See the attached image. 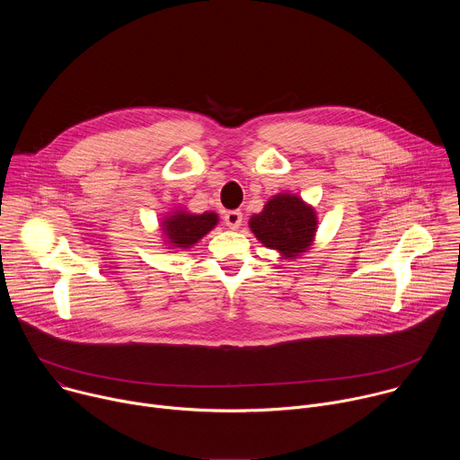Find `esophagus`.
<instances>
[{"label": "esophagus", "mask_w": 460, "mask_h": 460, "mask_svg": "<svg viewBox=\"0 0 460 460\" xmlns=\"http://www.w3.org/2000/svg\"><path fill=\"white\" fill-rule=\"evenodd\" d=\"M242 220H243V217H242V211H240V209L227 211L226 217H224V222H226V226H227L229 229H238V227L242 226Z\"/></svg>", "instance_id": "1"}]
</instances>
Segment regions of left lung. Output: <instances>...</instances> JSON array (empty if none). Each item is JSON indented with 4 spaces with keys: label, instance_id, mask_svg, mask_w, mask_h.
Segmentation results:
<instances>
[{
    "label": "left lung",
    "instance_id": "8db88e82",
    "mask_svg": "<svg viewBox=\"0 0 460 460\" xmlns=\"http://www.w3.org/2000/svg\"><path fill=\"white\" fill-rule=\"evenodd\" d=\"M251 231L266 247L279 249L286 256L304 252L316 229L314 211L298 196L279 194L270 200L260 215L249 222Z\"/></svg>",
    "mask_w": 460,
    "mask_h": 460
}]
</instances>
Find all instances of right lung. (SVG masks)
<instances>
[{"label":"right lung","instance_id":"add662e5","mask_svg":"<svg viewBox=\"0 0 460 460\" xmlns=\"http://www.w3.org/2000/svg\"><path fill=\"white\" fill-rule=\"evenodd\" d=\"M217 222H218V217L215 213H204V215L178 213L169 217L164 222V231L172 245L189 247L199 242L204 234H208L217 226Z\"/></svg>","mask_w":460,"mask_h":460}]
</instances>
